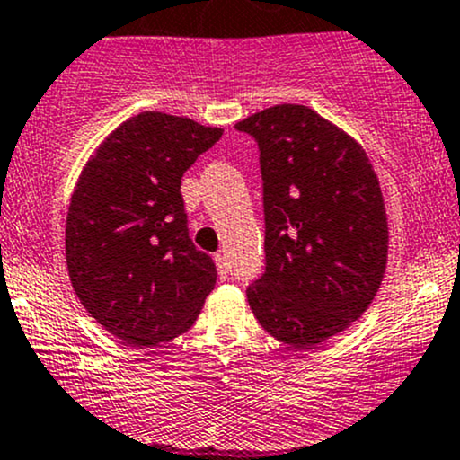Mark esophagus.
Segmentation results:
<instances>
[{"label":"esophagus","mask_w":460,"mask_h":460,"mask_svg":"<svg viewBox=\"0 0 460 460\" xmlns=\"http://www.w3.org/2000/svg\"><path fill=\"white\" fill-rule=\"evenodd\" d=\"M215 263H217V271H219L221 279H226V276H228V259H226V254L217 252V254H215Z\"/></svg>","instance_id":"esophagus-1"}]
</instances>
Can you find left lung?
<instances>
[{"mask_svg": "<svg viewBox=\"0 0 460 460\" xmlns=\"http://www.w3.org/2000/svg\"><path fill=\"white\" fill-rule=\"evenodd\" d=\"M261 149L265 274L248 288L259 324L314 349L370 307L388 261L377 172L353 136L305 105H274L236 122Z\"/></svg>", "mask_w": 460, "mask_h": 460, "instance_id": "8db88e82", "label": "left lung"}]
</instances>
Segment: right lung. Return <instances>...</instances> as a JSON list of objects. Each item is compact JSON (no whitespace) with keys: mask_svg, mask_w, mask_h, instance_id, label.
<instances>
[{"mask_svg":"<svg viewBox=\"0 0 460 460\" xmlns=\"http://www.w3.org/2000/svg\"><path fill=\"white\" fill-rule=\"evenodd\" d=\"M224 129L164 111L118 125L78 175L66 261L87 314L129 347H160L195 324L217 268L186 228L181 177Z\"/></svg>","mask_w":460,"mask_h":460,"instance_id":"add662e5","label":"right lung"}]
</instances>
